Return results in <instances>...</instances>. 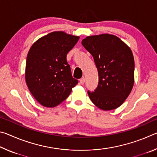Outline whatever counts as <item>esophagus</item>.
<instances>
[{
  "label": "esophagus",
  "instance_id": "obj_1",
  "mask_svg": "<svg viewBox=\"0 0 157 157\" xmlns=\"http://www.w3.org/2000/svg\"><path fill=\"white\" fill-rule=\"evenodd\" d=\"M79 82H80L81 84H84V82H85V78H82L80 79H79Z\"/></svg>",
  "mask_w": 157,
  "mask_h": 157
}]
</instances>
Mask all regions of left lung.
Listing matches in <instances>:
<instances>
[{"label": "left lung", "mask_w": 157, "mask_h": 157, "mask_svg": "<svg viewBox=\"0 0 157 157\" xmlns=\"http://www.w3.org/2000/svg\"><path fill=\"white\" fill-rule=\"evenodd\" d=\"M98 68L99 82L88 91L92 102L104 111L118 108L132 91L134 83V59L130 48L109 34L89 36L82 41Z\"/></svg>", "instance_id": "obj_1"}]
</instances>
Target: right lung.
<instances>
[{"mask_svg":"<svg viewBox=\"0 0 157 157\" xmlns=\"http://www.w3.org/2000/svg\"><path fill=\"white\" fill-rule=\"evenodd\" d=\"M79 39L62 31L52 32L34 42L28 53L25 81L32 95L46 107H56L78 83L73 78L66 55Z\"/></svg>","mask_w":157,"mask_h":157,"instance_id":"add662e5","label":"right lung"}]
</instances>
